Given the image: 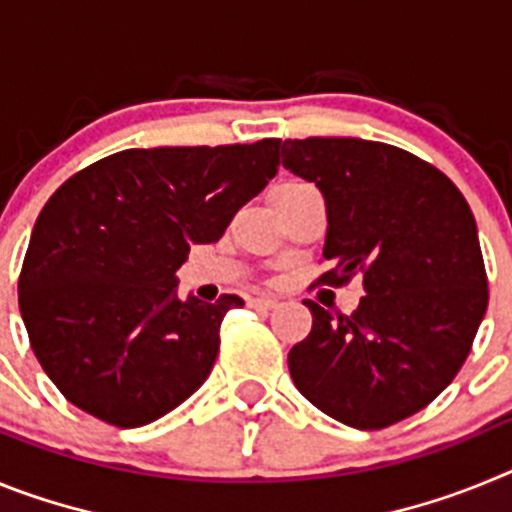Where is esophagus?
<instances>
[{
    "label": "esophagus",
    "instance_id": "obj_1",
    "mask_svg": "<svg viewBox=\"0 0 512 512\" xmlns=\"http://www.w3.org/2000/svg\"><path fill=\"white\" fill-rule=\"evenodd\" d=\"M279 302L274 300V297H253L251 300V307H256V310H274Z\"/></svg>",
    "mask_w": 512,
    "mask_h": 512
}]
</instances>
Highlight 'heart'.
<instances>
[{"instance_id": "heart-1", "label": "heart", "mask_w": 512, "mask_h": 512, "mask_svg": "<svg viewBox=\"0 0 512 512\" xmlns=\"http://www.w3.org/2000/svg\"><path fill=\"white\" fill-rule=\"evenodd\" d=\"M289 184H297V182H289Z\"/></svg>"}]
</instances>
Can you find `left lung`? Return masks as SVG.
<instances>
[{
  "label": "left lung",
  "instance_id": "obj_1",
  "mask_svg": "<svg viewBox=\"0 0 512 512\" xmlns=\"http://www.w3.org/2000/svg\"><path fill=\"white\" fill-rule=\"evenodd\" d=\"M282 166L323 192L320 284L359 274L354 315L307 300L312 330L289 374L318 410L377 431L436 400L467 361L487 312L474 215L449 176L402 148L361 138L284 140Z\"/></svg>",
  "mask_w": 512,
  "mask_h": 512
}]
</instances>
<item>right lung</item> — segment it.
Instances as JSON below:
<instances>
[{
  "label": "right lung",
  "instance_id": "add662e5",
  "mask_svg": "<svg viewBox=\"0 0 512 512\" xmlns=\"http://www.w3.org/2000/svg\"><path fill=\"white\" fill-rule=\"evenodd\" d=\"M279 138L251 146L128 148L81 169L35 220L20 312L61 395L84 413L138 428L210 377L238 295H176L189 246L223 238L274 179Z\"/></svg>",
  "mask_w": 512,
  "mask_h": 512
}]
</instances>
